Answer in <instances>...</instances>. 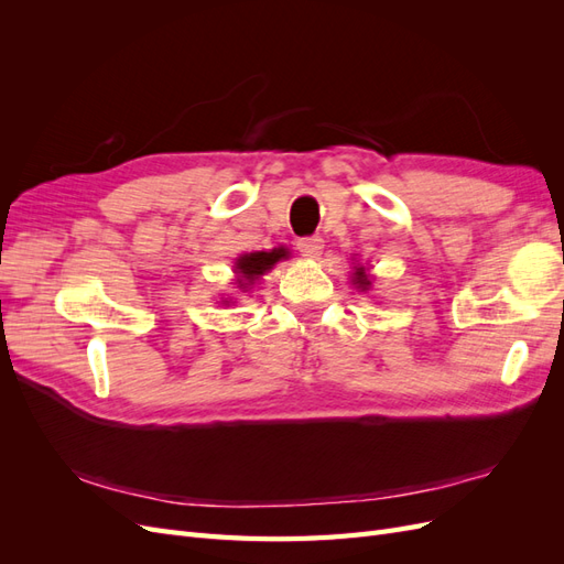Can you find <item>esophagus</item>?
<instances>
[{"instance_id":"obj_1","label":"esophagus","mask_w":564,"mask_h":564,"mask_svg":"<svg viewBox=\"0 0 564 564\" xmlns=\"http://www.w3.org/2000/svg\"><path fill=\"white\" fill-rule=\"evenodd\" d=\"M322 249H324L322 237H303V240H299V251L305 256V259H317Z\"/></svg>"}]
</instances>
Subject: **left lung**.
Wrapping results in <instances>:
<instances>
[{
  "mask_svg": "<svg viewBox=\"0 0 564 564\" xmlns=\"http://www.w3.org/2000/svg\"><path fill=\"white\" fill-rule=\"evenodd\" d=\"M352 284H357V289H362V292H367V289L371 286L365 265H357V268H355V272H352Z\"/></svg>",
  "mask_w": 564,
  "mask_h": 564,
  "instance_id": "1",
  "label": "left lung"
}]
</instances>
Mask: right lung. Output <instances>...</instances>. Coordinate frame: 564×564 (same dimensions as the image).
Here are the masks:
<instances>
[{
	"label": "right lung",
	"instance_id": "right-lung-1",
	"mask_svg": "<svg viewBox=\"0 0 564 564\" xmlns=\"http://www.w3.org/2000/svg\"><path fill=\"white\" fill-rule=\"evenodd\" d=\"M289 251L284 247L280 249H270V251H251V253H242L240 259L235 261V272H237V286L242 292H249L251 284L259 280L261 275L275 265L278 261L286 259ZM228 303V301H226Z\"/></svg>",
	"mask_w": 564,
	"mask_h": 564
}]
</instances>
